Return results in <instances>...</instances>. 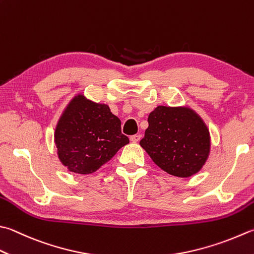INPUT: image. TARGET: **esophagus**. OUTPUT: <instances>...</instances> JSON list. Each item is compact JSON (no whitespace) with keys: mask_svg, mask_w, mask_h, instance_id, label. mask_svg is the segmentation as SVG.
<instances>
[{"mask_svg":"<svg viewBox=\"0 0 254 254\" xmlns=\"http://www.w3.org/2000/svg\"><path fill=\"white\" fill-rule=\"evenodd\" d=\"M140 138H141V135H133L130 137V140L131 142H138L140 140Z\"/></svg>","mask_w":254,"mask_h":254,"instance_id":"esophagus-1","label":"esophagus"}]
</instances>
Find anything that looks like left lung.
<instances>
[{
	"label": "left lung",
	"instance_id": "obj_1",
	"mask_svg": "<svg viewBox=\"0 0 254 254\" xmlns=\"http://www.w3.org/2000/svg\"><path fill=\"white\" fill-rule=\"evenodd\" d=\"M140 146L169 175L188 178L202 169L210 154V132L189 106H157Z\"/></svg>",
	"mask_w": 254,
	"mask_h": 254
}]
</instances>
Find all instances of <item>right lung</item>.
<instances>
[{"instance_id": "obj_1", "label": "right lung", "mask_w": 254, "mask_h": 254, "mask_svg": "<svg viewBox=\"0 0 254 254\" xmlns=\"http://www.w3.org/2000/svg\"><path fill=\"white\" fill-rule=\"evenodd\" d=\"M121 125L108 105L95 103L83 93L75 95L55 127L54 142L62 165L77 175L97 171L129 143Z\"/></svg>"}]
</instances>
